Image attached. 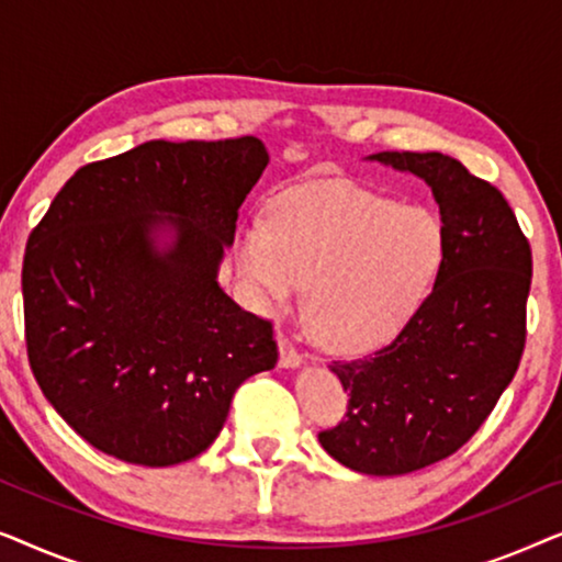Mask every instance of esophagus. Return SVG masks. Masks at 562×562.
<instances>
[{"instance_id": "34e87169", "label": "esophagus", "mask_w": 562, "mask_h": 562, "mask_svg": "<svg viewBox=\"0 0 562 562\" xmlns=\"http://www.w3.org/2000/svg\"><path fill=\"white\" fill-rule=\"evenodd\" d=\"M279 363L283 368H296L302 363V352H299L294 345L289 342V337H279Z\"/></svg>"}]
</instances>
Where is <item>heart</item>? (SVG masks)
<instances>
[{"mask_svg": "<svg viewBox=\"0 0 562 562\" xmlns=\"http://www.w3.org/2000/svg\"><path fill=\"white\" fill-rule=\"evenodd\" d=\"M237 273L258 306L302 296L329 350L386 342L414 317L440 273L445 229L425 206H404L358 183H312L279 196L268 222L237 227Z\"/></svg>", "mask_w": 562, "mask_h": 562, "instance_id": "heart-1", "label": "heart"}]
</instances>
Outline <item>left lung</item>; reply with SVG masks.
I'll return each mask as SVG.
<instances>
[{
    "label": "left lung",
    "mask_w": 562,
    "mask_h": 562,
    "mask_svg": "<svg viewBox=\"0 0 562 562\" xmlns=\"http://www.w3.org/2000/svg\"><path fill=\"white\" fill-rule=\"evenodd\" d=\"M427 181L440 204L445 260L435 286L394 340L329 371L348 412L319 442L368 475H404L471 440L517 373L527 340L532 250L509 202L442 153L371 156Z\"/></svg>",
    "instance_id": "left-lung-1"
}]
</instances>
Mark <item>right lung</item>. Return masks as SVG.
I'll use <instances>...</instances> for the list:
<instances>
[{"label": "right lung", "instance_id": "right-lung-1", "mask_svg": "<svg viewBox=\"0 0 562 562\" xmlns=\"http://www.w3.org/2000/svg\"><path fill=\"white\" fill-rule=\"evenodd\" d=\"M266 166L252 135L150 140L79 168L30 233V368L97 450L148 468L196 458L237 386L279 360L271 322L217 283L237 210Z\"/></svg>", "mask_w": 562, "mask_h": 562}]
</instances>
